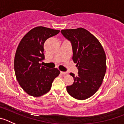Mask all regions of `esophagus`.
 I'll list each match as a JSON object with an SVG mask.
<instances>
[{"label": "esophagus", "mask_w": 124, "mask_h": 124, "mask_svg": "<svg viewBox=\"0 0 124 124\" xmlns=\"http://www.w3.org/2000/svg\"><path fill=\"white\" fill-rule=\"evenodd\" d=\"M61 74H63V75H65V74H68V72H64V71H61L60 72Z\"/></svg>", "instance_id": "1"}]
</instances>
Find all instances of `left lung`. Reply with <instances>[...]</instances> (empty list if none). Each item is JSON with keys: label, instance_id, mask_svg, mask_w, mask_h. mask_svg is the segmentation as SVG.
Segmentation results:
<instances>
[{"label": "left lung", "instance_id": "1", "mask_svg": "<svg viewBox=\"0 0 124 124\" xmlns=\"http://www.w3.org/2000/svg\"><path fill=\"white\" fill-rule=\"evenodd\" d=\"M61 34L71 42L73 60L78 76L70 73L74 83L66 87L70 96L79 100L91 97L99 89L106 71L104 50L97 38L83 28L62 30Z\"/></svg>", "mask_w": 124, "mask_h": 124}]
</instances>
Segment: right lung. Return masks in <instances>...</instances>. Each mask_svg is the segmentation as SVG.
Returning a JSON list of instances; mask_svg holds the SVG:
<instances>
[{
    "instance_id": "right-lung-1",
    "label": "right lung",
    "mask_w": 124,
    "mask_h": 124,
    "mask_svg": "<svg viewBox=\"0 0 124 124\" xmlns=\"http://www.w3.org/2000/svg\"><path fill=\"white\" fill-rule=\"evenodd\" d=\"M59 32L46 27H35L24 36L17 47L14 59L15 76L22 88L30 96L40 97L48 93L60 74L57 68H48L40 63L45 59V41Z\"/></svg>"
}]
</instances>
